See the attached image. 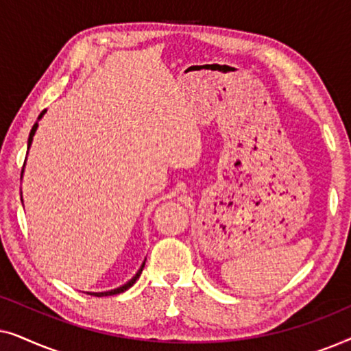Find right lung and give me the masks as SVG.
<instances>
[{
	"label": "right lung",
	"instance_id": "1",
	"mask_svg": "<svg viewBox=\"0 0 351 351\" xmlns=\"http://www.w3.org/2000/svg\"><path fill=\"white\" fill-rule=\"evenodd\" d=\"M46 113V110H43V112L40 113V117H38V119H40L43 114ZM36 128H38V123H35L33 124V128H32V131H30V136H28V147H30V143H32V141H33V136H35V132H36ZM143 267H145V262L142 263V267H141V270H138L137 273H136V276L132 278L131 281H128L126 285L124 286H121V287H117V289H113V291H107V292H89L90 295H97V297H102V295H114V294H121V292H124V291H128L129 287H131L134 282H136L137 280H138V276H141V273H142V270H143Z\"/></svg>",
	"mask_w": 351,
	"mask_h": 351
}]
</instances>
